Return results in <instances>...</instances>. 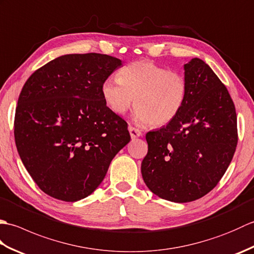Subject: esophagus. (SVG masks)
<instances>
[{
    "mask_svg": "<svg viewBox=\"0 0 254 254\" xmlns=\"http://www.w3.org/2000/svg\"><path fill=\"white\" fill-rule=\"evenodd\" d=\"M128 132H130V135L132 138H136L142 135V132L138 130V128H135L133 127H128Z\"/></svg>",
    "mask_w": 254,
    "mask_h": 254,
    "instance_id": "1",
    "label": "esophagus"
}]
</instances>
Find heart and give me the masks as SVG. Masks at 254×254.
Here are the masks:
<instances>
[{"mask_svg":"<svg viewBox=\"0 0 254 254\" xmlns=\"http://www.w3.org/2000/svg\"><path fill=\"white\" fill-rule=\"evenodd\" d=\"M118 78H107L101 86L105 104L117 115H124L135 98V121L160 127L174 120L185 105L188 84L179 72L143 60L122 67Z\"/></svg>","mask_w":254,"mask_h":254,"instance_id":"obj_1","label":"heart"}]
</instances>
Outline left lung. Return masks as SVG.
Here are the masks:
<instances>
[{
  "label": "left lung",
  "instance_id": "left-lung-1",
  "mask_svg": "<svg viewBox=\"0 0 254 254\" xmlns=\"http://www.w3.org/2000/svg\"><path fill=\"white\" fill-rule=\"evenodd\" d=\"M187 98L174 120L148 132L141 171L156 195L176 203L204 196L227 170L238 142L237 115L226 86L206 63L185 64Z\"/></svg>",
  "mask_w": 254,
  "mask_h": 254
}]
</instances>
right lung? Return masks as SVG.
<instances>
[{"label": "right lung", "instance_id": "obj_1", "mask_svg": "<svg viewBox=\"0 0 254 254\" xmlns=\"http://www.w3.org/2000/svg\"><path fill=\"white\" fill-rule=\"evenodd\" d=\"M121 65L120 59L100 53L65 55L25 83L15 112V143L48 195L65 202L87 197L130 142L127 122L101 95L102 83Z\"/></svg>", "mask_w": 254, "mask_h": 254}]
</instances>
